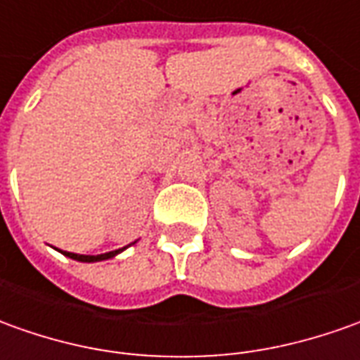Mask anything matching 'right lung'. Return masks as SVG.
<instances>
[{
  "instance_id": "1",
  "label": "right lung",
  "mask_w": 360,
  "mask_h": 360,
  "mask_svg": "<svg viewBox=\"0 0 360 360\" xmlns=\"http://www.w3.org/2000/svg\"><path fill=\"white\" fill-rule=\"evenodd\" d=\"M128 248V246H124V248H118V250H112L106 252V254H96V256H86V254H75V252H63L65 256L68 258H72V260H77V262H102V260H110V258H114V256H118L120 252H124Z\"/></svg>"
}]
</instances>
